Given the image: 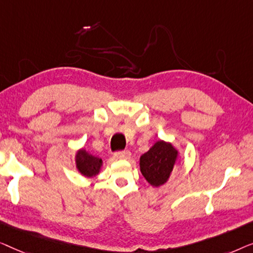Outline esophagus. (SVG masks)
Segmentation results:
<instances>
[{
	"mask_svg": "<svg viewBox=\"0 0 253 253\" xmlns=\"http://www.w3.org/2000/svg\"><path fill=\"white\" fill-rule=\"evenodd\" d=\"M116 158L117 159H125V161H128L130 158V151L125 150V151H120L116 154Z\"/></svg>",
	"mask_w": 253,
	"mask_h": 253,
	"instance_id": "esophagus-1",
	"label": "esophagus"
}]
</instances>
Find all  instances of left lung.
Instances as JSON below:
<instances>
[{"mask_svg":"<svg viewBox=\"0 0 253 253\" xmlns=\"http://www.w3.org/2000/svg\"><path fill=\"white\" fill-rule=\"evenodd\" d=\"M179 158V150L169 141L158 140L140 157V170L150 186L159 188L169 181Z\"/></svg>","mask_w":253,"mask_h":253,"instance_id":"8db88e82","label":"left lung"}]
</instances>
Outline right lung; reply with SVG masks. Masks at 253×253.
I'll list each match as a JSON object with an SVG mask.
<instances>
[{"label":"right lung","instance_id":"obj_1","mask_svg":"<svg viewBox=\"0 0 253 253\" xmlns=\"http://www.w3.org/2000/svg\"><path fill=\"white\" fill-rule=\"evenodd\" d=\"M76 167L81 175L90 179L101 173L103 161L98 156L91 155L86 149L81 148L76 152Z\"/></svg>","mask_w":253,"mask_h":253}]
</instances>
